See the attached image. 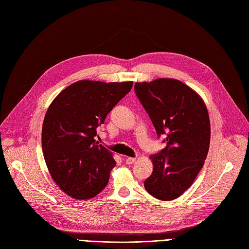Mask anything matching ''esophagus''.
Listing matches in <instances>:
<instances>
[{
  "instance_id": "esophagus-1",
  "label": "esophagus",
  "mask_w": 249,
  "mask_h": 249,
  "mask_svg": "<svg viewBox=\"0 0 249 249\" xmlns=\"http://www.w3.org/2000/svg\"><path fill=\"white\" fill-rule=\"evenodd\" d=\"M136 160H137L136 158H125V164L131 165V164H134Z\"/></svg>"
}]
</instances>
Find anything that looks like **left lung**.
I'll list each match as a JSON object with an SVG mask.
<instances>
[{"label":"left lung","mask_w":249,"mask_h":249,"mask_svg":"<svg viewBox=\"0 0 249 249\" xmlns=\"http://www.w3.org/2000/svg\"><path fill=\"white\" fill-rule=\"evenodd\" d=\"M135 92L165 148L152 154V174L144 186L152 196L172 201L194 183L210 145V121L204 100L183 82L159 78L136 82Z\"/></svg>","instance_id":"8db88e82"}]
</instances>
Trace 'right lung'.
<instances>
[{
	"label": "right lung",
	"mask_w": 249,
	"mask_h": 249,
	"mask_svg": "<svg viewBox=\"0 0 249 249\" xmlns=\"http://www.w3.org/2000/svg\"><path fill=\"white\" fill-rule=\"evenodd\" d=\"M133 81L79 80L49 105L42 125V150L49 174L75 200H89L106 187L116 162L96 142L97 127L131 90Z\"/></svg>",
	"instance_id": "1"
}]
</instances>
